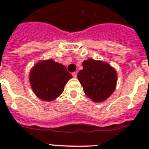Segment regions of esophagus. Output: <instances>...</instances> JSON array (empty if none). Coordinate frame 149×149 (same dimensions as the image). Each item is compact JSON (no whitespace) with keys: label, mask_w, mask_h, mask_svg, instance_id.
Wrapping results in <instances>:
<instances>
[{"label":"esophagus","mask_w":149,"mask_h":149,"mask_svg":"<svg viewBox=\"0 0 149 149\" xmlns=\"http://www.w3.org/2000/svg\"><path fill=\"white\" fill-rule=\"evenodd\" d=\"M72 77H74V78H77V72H72Z\"/></svg>","instance_id":"esophagus-1"}]
</instances>
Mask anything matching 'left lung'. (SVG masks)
Returning <instances> with one entry per match:
<instances>
[{"instance_id": "left-lung-1", "label": "left lung", "mask_w": 149, "mask_h": 149, "mask_svg": "<svg viewBox=\"0 0 149 149\" xmlns=\"http://www.w3.org/2000/svg\"><path fill=\"white\" fill-rule=\"evenodd\" d=\"M84 69L79 70L77 78L84 91L93 102H103L115 91L118 74L109 63L88 58L83 62Z\"/></svg>"}]
</instances>
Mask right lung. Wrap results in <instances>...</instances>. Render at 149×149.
<instances>
[{"mask_svg":"<svg viewBox=\"0 0 149 149\" xmlns=\"http://www.w3.org/2000/svg\"><path fill=\"white\" fill-rule=\"evenodd\" d=\"M72 77L65 65L47 59L39 61L31 68L29 82L37 97L44 101H52L63 93L64 86Z\"/></svg>","mask_w":149,"mask_h":149,"instance_id":"obj_1","label":"right lung"}]
</instances>
